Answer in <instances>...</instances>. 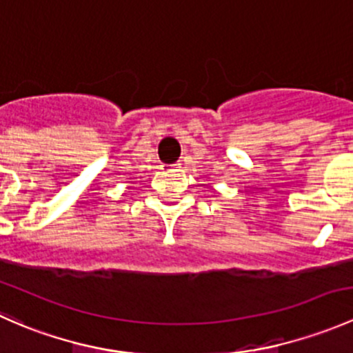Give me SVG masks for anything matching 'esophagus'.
<instances>
[{
    "mask_svg": "<svg viewBox=\"0 0 353 353\" xmlns=\"http://www.w3.org/2000/svg\"><path fill=\"white\" fill-rule=\"evenodd\" d=\"M177 165H179V163H177ZM177 165H165V169L163 170H167V172H169V170H179L177 169Z\"/></svg>",
    "mask_w": 353,
    "mask_h": 353,
    "instance_id": "34e87169",
    "label": "esophagus"
}]
</instances>
